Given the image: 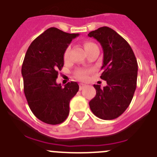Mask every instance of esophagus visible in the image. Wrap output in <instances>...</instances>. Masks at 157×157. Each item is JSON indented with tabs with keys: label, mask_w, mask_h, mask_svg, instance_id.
I'll return each instance as SVG.
<instances>
[{
	"label": "esophagus",
	"mask_w": 157,
	"mask_h": 157,
	"mask_svg": "<svg viewBox=\"0 0 157 157\" xmlns=\"http://www.w3.org/2000/svg\"><path fill=\"white\" fill-rule=\"evenodd\" d=\"M86 86H87L86 84H83V83H80V90H82V89L84 88V87H85Z\"/></svg>",
	"instance_id": "34e87169"
}]
</instances>
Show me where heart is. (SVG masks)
<instances>
[{"label":"heart","mask_w":157,"mask_h":157,"mask_svg":"<svg viewBox=\"0 0 157 157\" xmlns=\"http://www.w3.org/2000/svg\"><path fill=\"white\" fill-rule=\"evenodd\" d=\"M94 46H96L95 44L92 43V42L90 41H85L84 43V49H85L86 52L89 50L90 48H93ZM69 48H66V51L64 52V59H67L69 56ZM90 73V71H87V70H80L77 73V77L78 78H80V80H86L87 78V76H88V73Z\"/></svg>","instance_id":"obj_1"}]
</instances>
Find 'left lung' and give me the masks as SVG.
Returning <instances> with one entry per match:
<instances>
[{
	"instance_id": "1",
	"label": "left lung",
	"mask_w": 157,
	"mask_h": 157,
	"mask_svg": "<svg viewBox=\"0 0 157 157\" xmlns=\"http://www.w3.org/2000/svg\"><path fill=\"white\" fill-rule=\"evenodd\" d=\"M101 44L103 50L101 79L107 85L94 84L96 95L89 105L93 113L102 120L117 118L129 106L137 85L138 63L129 44L107 26L88 33Z\"/></svg>"
}]
</instances>
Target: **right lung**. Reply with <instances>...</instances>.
I'll use <instances>...</instances> for the list:
<instances>
[{
  "label": "right lung",
  "instance_id": "1",
  "mask_svg": "<svg viewBox=\"0 0 157 157\" xmlns=\"http://www.w3.org/2000/svg\"><path fill=\"white\" fill-rule=\"evenodd\" d=\"M78 36L51 27L27 49L22 66L24 93L32 113L44 123L55 125L66 121L70 100L79 90L77 82L64 87L56 83L64 65L65 51Z\"/></svg>",
  "mask_w": 157,
  "mask_h": 157
}]
</instances>
